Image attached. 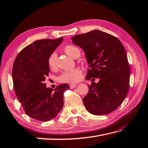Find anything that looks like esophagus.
Here are the masks:
<instances>
[{"instance_id": "1", "label": "esophagus", "mask_w": 148, "mask_h": 148, "mask_svg": "<svg viewBox=\"0 0 148 148\" xmlns=\"http://www.w3.org/2000/svg\"><path fill=\"white\" fill-rule=\"evenodd\" d=\"M77 86V85L76 84H70V87L71 89L74 88V87H75Z\"/></svg>"}]
</instances>
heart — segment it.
<instances>
[{"instance_id": "heart-1", "label": "heart", "mask_w": 148, "mask_h": 148, "mask_svg": "<svg viewBox=\"0 0 148 148\" xmlns=\"http://www.w3.org/2000/svg\"><path fill=\"white\" fill-rule=\"evenodd\" d=\"M64 51L66 54L74 59L80 55V49L74 45H67L64 48ZM57 54L56 52H53L50 54L49 59H48V64H49L50 68L52 70L57 68ZM82 77V70L79 68H76L62 72V74L58 77V80L61 82L75 83L80 81Z\"/></svg>"}]
</instances>
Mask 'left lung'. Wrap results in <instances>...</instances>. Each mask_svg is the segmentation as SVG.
<instances>
[{"label":"left lung","mask_w":148,"mask_h":148,"mask_svg":"<svg viewBox=\"0 0 148 148\" xmlns=\"http://www.w3.org/2000/svg\"><path fill=\"white\" fill-rule=\"evenodd\" d=\"M71 41L85 53L91 68L86 79H99L89 87L83 98L84 106L95 115L113 112L124 101L129 89L130 69L124 46L115 36L99 30L76 35Z\"/></svg>","instance_id":"obj_1"}]
</instances>
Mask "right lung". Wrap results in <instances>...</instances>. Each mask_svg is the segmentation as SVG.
<instances>
[{"instance_id": "1", "label": "right lung", "mask_w": 148, "mask_h": 148, "mask_svg": "<svg viewBox=\"0 0 148 148\" xmlns=\"http://www.w3.org/2000/svg\"><path fill=\"white\" fill-rule=\"evenodd\" d=\"M56 40H37L18 54L12 76L15 94L27 115L40 121H48L58 115L64 105V92L70 88L62 84L56 89L44 83L50 68V55L62 43Z\"/></svg>"}]
</instances>
